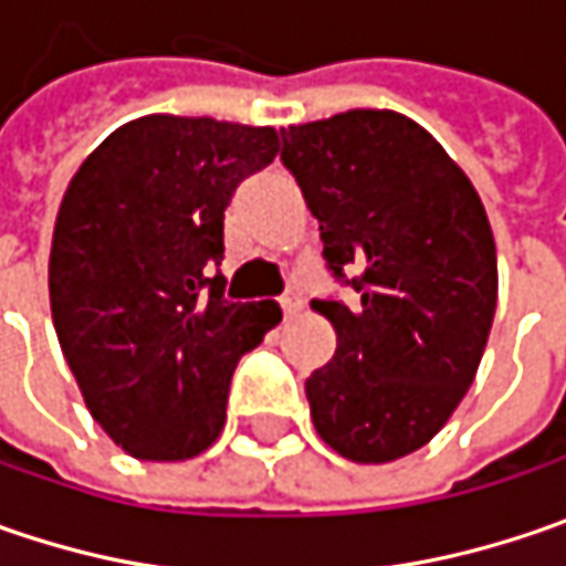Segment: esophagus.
I'll return each mask as SVG.
<instances>
[{
    "label": "esophagus",
    "instance_id": "1",
    "mask_svg": "<svg viewBox=\"0 0 566 566\" xmlns=\"http://www.w3.org/2000/svg\"><path fill=\"white\" fill-rule=\"evenodd\" d=\"M279 304H282L284 316H294V313H297V310H301V297H297V294H291V291H287V294H284L282 301H279Z\"/></svg>",
    "mask_w": 566,
    "mask_h": 566
}]
</instances>
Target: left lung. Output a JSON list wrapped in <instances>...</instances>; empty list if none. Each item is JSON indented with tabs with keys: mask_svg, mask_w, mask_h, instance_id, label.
<instances>
[{
	"mask_svg": "<svg viewBox=\"0 0 566 566\" xmlns=\"http://www.w3.org/2000/svg\"><path fill=\"white\" fill-rule=\"evenodd\" d=\"M282 164L319 221L338 335L307 380L316 433L352 462L424 447L475 380L497 307V250L475 186L418 123L348 111L282 129Z\"/></svg>",
	"mask_w": 566,
	"mask_h": 566,
	"instance_id": "obj_1",
	"label": "left lung"
}]
</instances>
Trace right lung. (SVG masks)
<instances>
[{"label": "right lung", "instance_id": "1", "mask_svg": "<svg viewBox=\"0 0 566 566\" xmlns=\"http://www.w3.org/2000/svg\"><path fill=\"white\" fill-rule=\"evenodd\" d=\"M279 155L269 126L142 116L104 138L62 196L50 307L94 421L136 459L177 462L224 428L240 357L282 319L224 297V209Z\"/></svg>", "mask_w": 566, "mask_h": 566}]
</instances>
